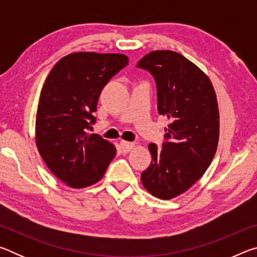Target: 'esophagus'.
<instances>
[{
	"label": "esophagus",
	"mask_w": 257,
	"mask_h": 257,
	"mask_svg": "<svg viewBox=\"0 0 257 257\" xmlns=\"http://www.w3.org/2000/svg\"><path fill=\"white\" fill-rule=\"evenodd\" d=\"M134 147H135L134 143L124 142V141H121L120 142V149H121V151L123 152V153H128V152L132 151Z\"/></svg>",
	"instance_id": "34e87169"
}]
</instances>
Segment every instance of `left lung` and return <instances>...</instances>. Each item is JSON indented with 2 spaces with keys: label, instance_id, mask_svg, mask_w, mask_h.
Here are the masks:
<instances>
[{
  "label": "left lung",
  "instance_id": "8db88e82",
  "mask_svg": "<svg viewBox=\"0 0 257 257\" xmlns=\"http://www.w3.org/2000/svg\"><path fill=\"white\" fill-rule=\"evenodd\" d=\"M137 67L154 76L159 113L170 120L165 128L169 141L162 150L149 145L152 163L142 173L144 188L167 201L201 179L214 158L220 135L217 99L206 73L177 52L152 51Z\"/></svg>",
  "mask_w": 257,
  "mask_h": 257
}]
</instances>
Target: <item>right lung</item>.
<instances>
[{"mask_svg":"<svg viewBox=\"0 0 257 257\" xmlns=\"http://www.w3.org/2000/svg\"><path fill=\"white\" fill-rule=\"evenodd\" d=\"M119 53L77 52L55 63L43 85L35 141L51 172L71 188L96 184L115 156V146L87 133L103 87L128 64Z\"/></svg>","mask_w":257,"mask_h":257,"instance_id":"add662e5","label":"right lung"}]
</instances>
